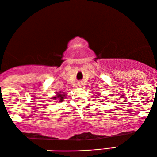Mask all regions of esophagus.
<instances>
[{
	"label": "esophagus",
	"mask_w": 157,
	"mask_h": 157,
	"mask_svg": "<svg viewBox=\"0 0 157 157\" xmlns=\"http://www.w3.org/2000/svg\"><path fill=\"white\" fill-rule=\"evenodd\" d=\"M78 86H79V87H82V84L81 83V82H80V83L78 84Z\"/></svg>",
	"instance_id": "34e87169"
}]
</instances>
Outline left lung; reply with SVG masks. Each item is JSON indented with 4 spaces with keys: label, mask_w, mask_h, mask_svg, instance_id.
<instances>
[{
    "label": "left lung",
    "mask_w": 157,
    "mask_h": 157,
    "mask_svg": "<svg viewBox=\"0 0 157 157\" xmlns=\"http://www.w3.org/2000/svg\"><path fill=\"white\" fill-rule=\"evenodd\" d=\"M101 102H102V101H101Z\"/></svg>",
    "instance_id": "1"
}]
</instances>
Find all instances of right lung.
<instances>
[{"label":"right lung","mask_w":157,"mask_h":157,"mask_svg":"<svg viewBox=\"0 0 157 157\" xmlns=\"http://www.w3.org/2000/svg\"><path fill=\"white\" fill-rule=\"evenodd\" d=\"M66 95H67V94H65L64 92H62V91H59V92L56 93V96L53 97V98H52V99L53 100V101H57V102H59V103H61V102H63V101H64V98Z\"/></svg>","instance_id":"add662e5"}]
</instances>
